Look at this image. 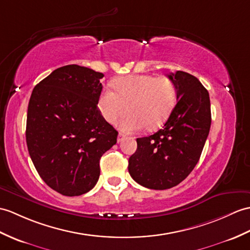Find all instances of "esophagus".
<instances>
[{"label": "esophagus", "instance_id": "1", "mask_svg": "<svg viewBox=\"0 0 250 250\" xmlns=\"http://www.w3.org/2000/svg\"><path fill=\"white\" fill-rule=\"evenodd\" d=\"M124 138H125V134H123V133H119L118 136H117V142L120 143L121 141H123Z\"/></svg>", "mask_w": 250, "mask_h": 250}]
</instances>
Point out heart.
I'll return each instance as SVG.
<instances>
[{
	"mask_svg": "<svg viewBox=\"0 0 250 250\" xmlns=\"http://www.w3.org/2000/svg\"><path fill=\"white\" fill-rule=\"evenodd\" d=\"M114 90L104 89L99 98V111L107 123L120 120L125 132H136L147 125L158 127L169 116L176 103V86L167 77L134 74L119 78L113 83Z\"/></svg>",
	"mask_w": 250,
	"mask_h": 250,
	"instance_id": "b5f03b06",
	"label": "heart"
}]
</instances>
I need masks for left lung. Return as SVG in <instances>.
I'll return each mask as SVG.
<instances>
[{
    "mask_svg": "<svg viewBox=\"0 0 250 250\" xmlns=\"http://www.w3.org/2000/svg\"><path fill=\"white\" fill-rule=\"evenodd\" d=\"M167 77L176 86V106L161 130L136 139L127 167L134 181L151 189L173 188L189 175L211 126L210 97L199 80L183 71Z\"/></svg>",
    "mask_w": 250,
    "mask_h": 250,
    "instance_id": "1",
    "label": "left lung"
}]
</instances>
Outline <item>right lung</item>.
Listing matches in <instances>:
<instances>
[{
	"instance_id": "add662e5",
	"label": "right lung",
	"mask_w": 250,
	"mask_h": 250,
	"mask_svg": "<svg viewBox=\"0 0 250 250\" xmlns=\"http://www.w3.org/2000/svg\"><path fill=\"white\" fill-rule=\"evenodd\" d=\"M103 77L78 65L57 68L35 86L28 102V153L43 181L63 196L94 188L101 156L117 143L118 132L98 108Z\"/></svg>"
}]
</instances>
